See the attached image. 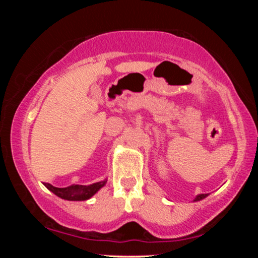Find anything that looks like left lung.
<instances>
[{
  "instance_id": "obj_1",
  "label": "left lung",
  "mask_w": 258,
  "mask_h": 258,
  "mask_svg": "<svg viewBox=\"0 0 258 258\" xmlns=\"http://www.w3.org/2000/svg\"><path fill=\"white\" fill-rule=\"evenodd\" d=\"M207 196H208L207 194H205V195H204V194H202V195H198V196H197V197H196V198H195V200H194V202H199V200H202V199H204V198H206V197H207Z\"/></svg>"
}]
</instances>
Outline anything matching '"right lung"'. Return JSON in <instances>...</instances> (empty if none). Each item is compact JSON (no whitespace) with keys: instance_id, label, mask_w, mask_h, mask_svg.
<instances>
[{"instance_id":"right-lung-1","label":"right lung","mask_w":258,"mask_h":258,"mask_svg":"<svg viewBox=\"0 0 258 258\" xmlns=\"http://www.w3.org/2000/svg\"><path fill=\"white\" fill-rule=\"evenodd\" d=\"M107 180L93 183L90 185H80L73 184L67 187H56L51 185L50 183H45V186L55 196L64 200H71V202H83V200L90 199L94 196L101 187L106 184Z\"/></svg>"}]
</instances>
